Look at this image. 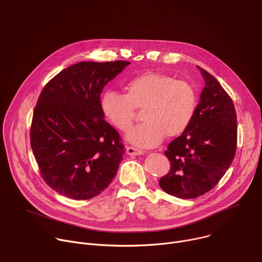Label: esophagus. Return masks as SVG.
<instances>
[{
	"instance_id": "esophagus-1",
	"label": "esophagus",
	"mask_w": 262,
	"mask_h": 262,
	"mask_svg": "<svg viewBox=\"0 0 262 262\" xmlns=\"http://www.w3.org/2000/svg\"><path fill=\"white\" fill-rule=\"evenodd\" d=\"M126 154L129 155V156H140V155H143V151L140 150V149H137L133 146H127L126 147Z\"/></svg>"
}]
</instances>
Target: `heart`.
<instances>
[{
	"label": "heart",
	"instance_id": "heart-1",
	"mask_svg": "<svg viewBox=\"0 0 262 262\" xmlns=\"http://www.w3.org/2000/svg\"><path fill=\"white\" fill-rule=\"evenodd\" d=\"M124 89L125 94L106 91L101 98V110L111 124L126 132L135 120L136 110L142 108L144 121L127 134L130 143L142 148L157 146L165 135H181L191 123L198 108L193 85L167 74H140L130 78Z\"/></svg>",
	"mask_w": 262,
	"mask_h": 262
}]
</instances>
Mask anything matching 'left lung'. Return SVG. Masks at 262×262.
Listing matches in <instances>:
<instances>
[{"label":"left lung","mask_w":262,"mask_h":262,"mask_svg":"<svg viewBox=\"0 0 262 262\" xmlns=\"http://www.w3.org/2000/svg\"><path fill=\"white\" fill-rule=\"evenodd\" d=\"M205 79L195 115L165 156L168 173L159 181L166 193L180 199L201 196L216 186L233 162L237 147V117L233 101L220 82L198 67Z\"/></svg>","instance_id":"obj_1"}]
</instances>
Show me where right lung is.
Listing matches in <instances>:
<instances>
[{
  "label": "right lung",
  "mask_w": 262,
  "mask_h": 262,
  "mask_svg": "<svg viewBox=\"0 0 262 262\" xmlns=\"http://www.w3.org/2000/svg\"><path fill=\"white\" fill-rule=\"evenodd\" d=\"M129 63H75L39 94L30 144L41 178L63 196L77 201L97 196L117 173L125 149L120 135L103 119L100 94Z\"/></svg>",
  "instance_id": "right-lung-1"
}]
</instances>
